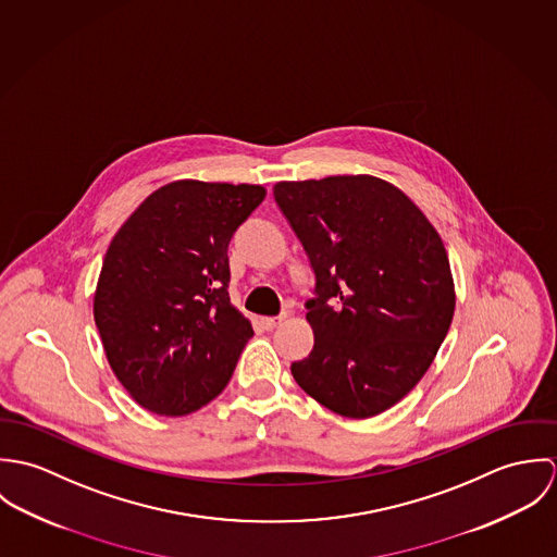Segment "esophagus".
Segmentation results:
<instances>
[{
    "label": "esophagus",
    "instance_id": "1",
    "mask_svg": "<svg viewBox=\"0 0 557 557\" xmlns=\"http://www.w3.org/2000/svg\"><path fill=\"white\" fill-rule=\"evenodd\" d=\"M285 318H287L285 313H283V315H278V318H261L259 319V323H261V327H263V330H274L276 325H281V323L285 321Z\"/></svg>",
    "mask_w": 557,
    "mask_h": 557
}]
</instances>
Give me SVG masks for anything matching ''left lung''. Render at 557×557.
<instances>
[{"mask_svg": "<svg viewBox=\"0 0 557 557\" xmlns=\"http://www.w3.org/2000/svg\"><path fill=\"white\" fill-rule=\"evenodd\" d=\"M274 199L315 270L307 302L313 351L298 386L345 418H371L429 371L455 315V281L437 230L375 175L276 182Z\"/></svg>", "mask_w": 557, "mask_h": 557, "instance_id": "obj_1", "label": "left lung"}]
</instances>
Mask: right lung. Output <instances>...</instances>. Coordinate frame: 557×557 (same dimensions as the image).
I'll return each instance as SVG.
<instances>
[{
    "label": "right lung",
    "mask_w": 557,
    "mask_h": 557,
    "mask_svg": "<svg viewBox=\"0 0 557 557\" xmlns=\"http://www.w3.org/2000/svg\"><path fill=\"white\" fill-rule=\"evenodd\" d=\"M261 184L177 180L111 239L94 321L111 371L144 409L186 416L219 397L252 336L232 305L227 246Z\"/></svg>",
    "instance_id": "right-lung-1"
}]
</instances>
